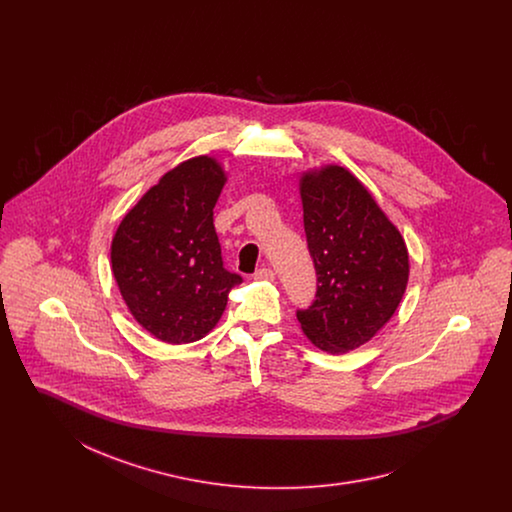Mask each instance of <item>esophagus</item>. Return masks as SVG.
I'll return each instance as SVG.
<instances>
[{
	"label": "esophagus",
	"instance_id": "obj_1",
	"mask_svg": "<svg viewBox=\"0 0 512 512\" xmlns=\"http://www.w3.org/2000/svg\"><path fill=\"white\" fill-rule=\"evenodd\" d=\"M255 280H274V270L268 267H261L255 274H253Z\"/></svg>",
	"mask_w": 512,
	"mask_h": 512
}]
</instances>
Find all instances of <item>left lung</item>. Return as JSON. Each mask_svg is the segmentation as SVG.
<instances>
[{
    "instance_id": "1",
    "label": "left lung",
    "mask_w": 512,
    "mask_h": 512,
    "mask_svg": "<svg viewBox=\"0 0 512 512\" xmlns=\"http://www.w3.org/2000/svg\"><path fill=\"white\" fill-rule=\"evenodd\" d=\"M299 186L317 293L297 320L317 347L338 355L393 317L407 288L409 253L374 197L343 167L307 172Z\"/></svg>"
}]
</instances>
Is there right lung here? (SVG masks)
Wrapping results in <instances>:
<instances>
[{
    "label": "right lung",
    "mask_w": 512,
    "mask_h": 512,
    "mask_svg": "<svg viewBox=\"0 0 512 512\" xmlns=\"http://www.w3.org/2000/svg\"><path fill=\"white\" fill-rule=\"evenodd\" d=\"M226 174L213 157L167 172L126 213L111 244L122 299L149 334L167 343L205 338L242 276L224 268L213 224Z\"/></svg>",
    "instance_id": "obj_1"
}]
</instances>
